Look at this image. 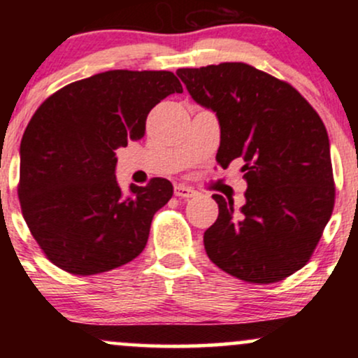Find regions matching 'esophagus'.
<instances>
[{
  "instance_id": "obj_1",
  "label": "esophagus",
  "mask_w": 358,
  "mask_h": 358,
  "mask_svg": "<svg viewBox=\"0 0 358 358\" xmlns=\"http://www.w3.org/2000/svg\"><path fill=\"white\" fill-rule=\"evenodd\" d=\"M175 195L180 196V199H192V196L196 195V192L192 187H187V185H176Z\"/></svg>"
}]
</instances>
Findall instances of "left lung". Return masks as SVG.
<instances>
[{
    "instance_id": "obj_1",
    "label": "left lung",
    "mask_w": 358,
    "mask_h": 358,
    "mask_svg": "<svg viewBox=\"0 0 358 358\" xmlns=\"http://www.w3.org/2000/svg\"><path fill=\"white\" fill-rule=\"evenodd\" d=\"M193 101L219 117L217 163L242 162L245 203L213 195L207 256L242 281H282L310 261L335 205L330 141L293 85L242 62L176 71Z\"/></svg>"
}]
</instances>
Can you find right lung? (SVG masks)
<instances>
[{"mask_svg": "<svg viewBox=\"0 0 358 358\" xmlns=\"http://www.w3.org/2000/svg\"><path fill=\"white\" fill-rule=\"evenodd\" d=\"M183 87L173 72L109 71L65 85L36 109L20 145L23 219L57 268L92 276L145 249L153 215L173 195L166 178L116 180V150L145 136L158 102Z\"/></svg>", "mask_w": 358, "mask_h": 358, "instance_id": "1", "label": "right lung"}]
</instances>
